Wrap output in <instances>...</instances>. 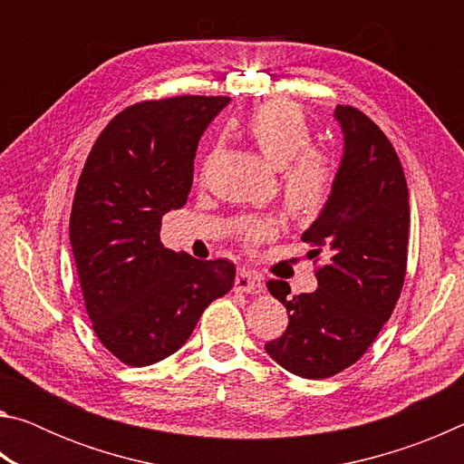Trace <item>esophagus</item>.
Returning <instances> with one entry per match:
<instances>
[{
  "label": "esophagus",
  "instance_id": "obj_1",
  "mask_svg": "<svg viewBox=\"0 0 464 464\" xmlns=\"http://www.w3.org/2000/svg\"><path fill=\"white\" fill-rule=\"evenodd\" d=\"M264 288V282L247 270H239L237 276H235V290H241V293H260Z\"/></svg>",
  "mask_w": 464,
  "mask_h": 464
}]
</instances>
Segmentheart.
I'll return each mask as SVG.
<instances>
[{
	"instance_id": "obj_1",
	"label": "heart",
	"mask_w": 464,
	"mask_h": 464,
	"mask_svg": "<svg viewBox=\"0 0 464 464\" xmlns=\"http://www.w3.org/2000/svg\"><path fill=\"white\" fill-rule=\"evenodd\" d=\"M246 135L272 166L282 171V200L298 221L325 210L337 184V166L327 153L313 149V130L301 108L288 100H270L246 121ZM276 233L270 218L246 223L241 237L247 246Z\"/></svg>"
}]
</instances>
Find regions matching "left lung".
Masks as SVG:
<instances>
[{
    "label": "left lung",
    "instance_id": "obj_1",
    "mask_svg": "<svg viewBox=\"0 0 464 464\" xmlns=\"http://www.w3.org/2000/svg\"><path fill=\"white\" fill-rule=\"evenodd\" d=\"M343 160L324 213L303 233L315 270V293L290 296L268 280L288 311L286 332L264 345L272 360L303 379H329L358 362L401 295L410 241V192L395 147L354 106H337ZM315 260V262H317Z\"/></svg>",
    "mask_w": 464,
    "mask_h": 464
}]
</instances>
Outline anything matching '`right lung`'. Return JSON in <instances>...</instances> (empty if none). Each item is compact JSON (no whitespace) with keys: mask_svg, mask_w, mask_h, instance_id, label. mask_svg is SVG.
Segmentation results:
<instances>
[{"mask_svg":"<svg viewBox=\"0 0 464 464\" xmlns=\"http://www.w3.org/2000/svg\"><path fill=\"white\" fill-rule=\"evenodd\" d=\"M227 96L143 100L114 116L85 160L69 218L85 311L122 364L174 354L235 282L229 260L161 246V217L184 207L196 147Z\"/></svg>","mask_w":464,"mask_h":464,"instance_id":"right-lung-1","label":"right lung"}]
</instances>
